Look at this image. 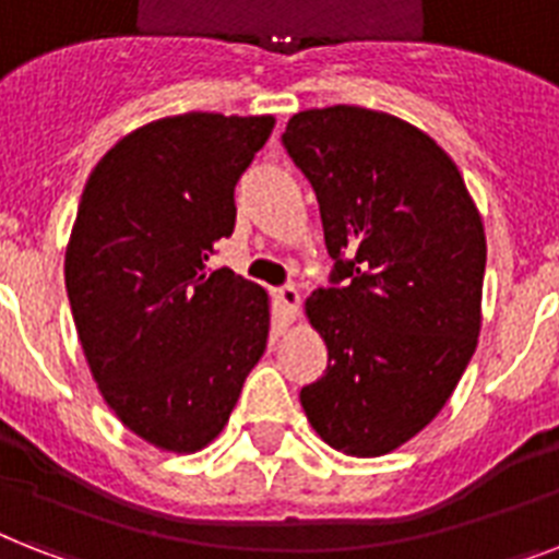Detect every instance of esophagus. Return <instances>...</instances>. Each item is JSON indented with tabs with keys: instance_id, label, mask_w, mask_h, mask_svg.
Instances as JSON below:
<instances>
[{
	"instance_id": "obj_1",
	"label": "esophagus",
	"mask_w": 559,
	"mask_h": 559,
	"mask_svg": "<svg viewBox=\"0 0 559 559\" xmlns=\"http://www.w3.org/2000/svg\"><path fill=\"white\" fill-rule=\"evenodd\" d=\"M272 298H275V304H278V310L284 312V319L293 321L295 316H298V304H301V293L289 284V287H278L272 289Z\"/></svg>"
}]
</instances>
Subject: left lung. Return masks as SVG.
I'll use <instances>...</instances> for the list:
<instances>
[{
    "label": "left lung",
    "mask_w": 559,
    "mask_h": 559,
    "mask_svg": "<svg viewBox=\"0 0 559 559\" xmlns=\"http://www.w3.org/2000/svg\"><path fill=\"white\" fill-rule=\"evenodd\" d=\"M281 140L316 189L335 261L333 287L304 304L326 370L301 407L330 448L382 456L437 419L474 356L483 217L444 148L393 115L307 108Z\"/></svg>",
    "instance_id": "obj_1"
}]
</instances>
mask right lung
<instances>
[{
    "label": "right lung",
    "instance_id": "obj_1",
    "mask_svg": "<svg viewBox=\"0 0 559 559\" xmlns=\"http://www.w3.org/2000/svg\"><path fill=\"white\" fill-rule=\"evenodd\" d=\"M272 129L270 115L160 117L117 140L80 198L66 249L76 335L106 405L160 451L206 448L266 350V289L206 261Z\"/></svg>",
    "mask_w": 559,
    "mask_h": 559
}]
</instances>
